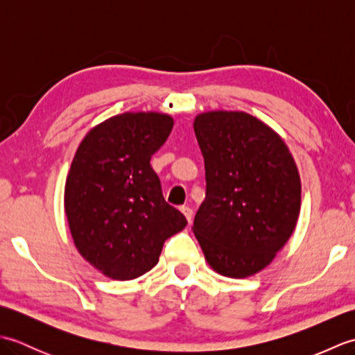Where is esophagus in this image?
I'll use <instances>...</instances> for the list:
<instances>
[{
	"instance_id": "34e87169",
	"label": "esophagus",
	"mask_w": 355,
	"mask_h": 355,
	"mask_svg": "<svg viewBox=\"0 0 355 355\" xmlns=\"http://www.w3.org/2000/svg\"><path fill=\"white\" fill-rule=\"evenodd\" d=\"M180 210H182L183 215L187 218V221L191 223L192 218H193V210L189 206H182V207H180Z\"/></svg>"
}]
</instances>
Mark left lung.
<instances>
[{
  "mask_svg": "<svg viewBox=\"0 0 355 355\" xmlns=\"http://www.w3.org/2000/svg\"><path fill=\"white\" fill-rule=\"evenodd\" d=\"M193 131L206 169L195 236L216 273L252 276L273 261L296 227L297 166L285 141L247 112H202Z\"/></svg>",
  "mask_w": 355,
  "mask_h": 355,
  "instance_id": "left-lung-1",
  "label": "left lung"
}]
</instances>
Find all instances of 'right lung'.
Here are the masks:
<instances>
[{
	"mask_svg": "<svg viewBox=\"0 0 355 355\" xmlns=\"http://www.w3.org/2000/svg\"><path fill=\"white\" fill-rule=\"evenodd\" d=\"M172 126L162 112H123L94 126L71 162L64 202L74 245L116 281L145 275L187 224L149 163Z\"/></svg>",
	"mask_w": 355,
	"mask_h": 355,
	"instance_id": "add662e5",
	"label": "right lung"
}]
</instances>
